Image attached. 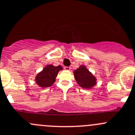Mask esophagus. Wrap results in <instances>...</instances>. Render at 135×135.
<instances>
[{"label": "esophagus", "instance_id": "esophagus-1", "mask_svg": "<svg viewBox=\"0 0 135 135\" xmlns=\"http://www.w3.org/2000/svg\"><path fill=\"white\" fill-rule=\"evenodd\" d=\"M64 69H65V70H70V69H71V67H70V66H65Z\"/></svg>", "mask_w": 135, "mask_h": 135}]
</instances>
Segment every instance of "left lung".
Masks as SVG:
<instances>
[{
  "mask_svg": "<svg viewBox=\"0 0 135 135\" xmlns=\"http://www.w3.org/2000/svg\"><path fill=\"white\" fill-rule=\"evenodd\" d=\"M74 77L78 83L84 89L92 87L96 83L95 77L84 66H81L75 70Z\"/></svg>",
  "mask_w": 135,
  "mask_h": 135,
  "instance_id": "1",
  "label": "left lung"
}]
</instances>
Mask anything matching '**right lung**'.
<instances>
[{
    "label": "right lung",
    "mask_w": 135,
    "mask_h": 135,
    "mask_svg": "<svg viewBox=\"0 0 135 135\" xmlns=\"http://www.w3.org/2000/svg\"><path fill=\"white\" fill-rule=\"evenodd\" d=\"M62 69L60 65L57 66L48 65L36 76V83L43 88L51 86L55 82L58 72Z\"/></svg>",
    "instance_id": "1"
}]
</instances>
